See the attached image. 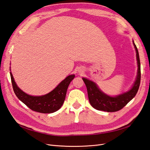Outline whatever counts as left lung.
Here are the masks:
<instances>
[{"label":"left lung","instance_id":"8db88e82","mask_svg":"<svg viewBox=\"0 0 150 150\" xmlns=\"http://www.w3.org/2000/svg\"><path fill=\"white\" fill-rule=\"evenodd\" d=\"M133 42L137 52L138 74L133 87L128 92L115 97L108 96L98 88L96 83L86 78H83L87 88L89 103L96 110L107 112L117 111L124 108L137 94L140 84L141 68L138 49L134 41Z\"/></svg>","mask_w":150,"mask_h":150}]
</instances>
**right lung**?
I'll return each mask as SVG.
<instances>
[{
  "label": "right lung",
  "mask_w": 150,
  "mask_h": 150,
  "mask_svg": "<svg viewBox=\"0 0 150 150\" xmlns=\"http://www.w3.org/2000/svg\"><path fill=\"white\" fill-rule=\"evenodd\" d=\"M10 74L13 91L18 99L30 110L41 113H52L59 110L64 102L68 86L75 77L74 74L68 76L51 92L44 96H33L22 91L17 86L11 72Z\"/></svg>",
  "instance_id": "right-lung-1"
}]
</instances>
